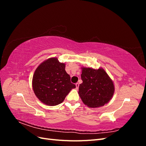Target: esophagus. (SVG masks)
<instances>
[{
  "label": "esophagus",
  "instance_id": "obj_1",
  "mask_svg": "<svg viewBox=\"0 0 146 146\" xmlns=\"http://www.w3.org/2000/svg\"><path fill=\"white\" fill-rule=\"evenodd\" d=\"M76 88H77V89H78V87H79V83H76Z\"/></svg>",
  "mask_w": 146,
  "mask_h": 146
}]
</instances>
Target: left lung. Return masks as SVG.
Instances as JSON below:
<instances>
[{"mask_svg": "<svg viewBox=\"0 0 146 146\" xmlns=\"http://www.w3.org/2000/svg\"><path fill=\"white\" fill-rule=\"evenodd\" d=\"M81 78L83 83L78 94L88 107H102L111 100L114 92L113 82L103 69L82 68Z\"/></svg>", "mask_w": 146, "mask_h": 146, "instance_id": "left-lung-1", "label": "left lung"}]
</instances>
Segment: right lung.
<instances>
[{
  "label": "right lung",
  "instance_id": "add662e5",
  "mask_svg": "<svg viewBox=\"0 0 146 146\" xmlns=\"http://www.w3.org/2000/svg\"><path fill=\"white\" fill-rule=\"evenodd\" d=\"M33 90L38 99L47 105L62 103L76 85L70 82V76L65 70V64L56 58L44 61L36 68L32 81Z\"/></svg>",
  "mask_w": 146,
  "mask_h": 146
}]
</instances>
